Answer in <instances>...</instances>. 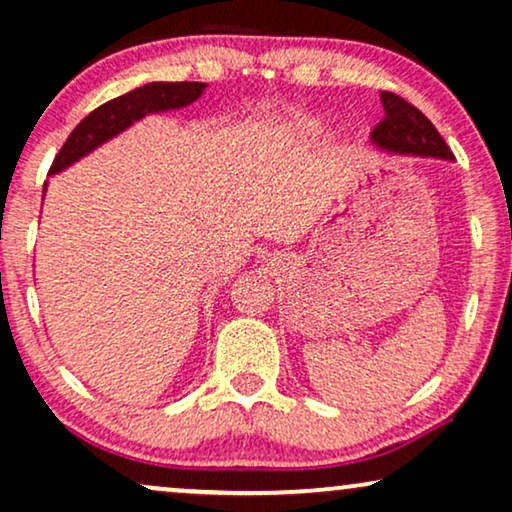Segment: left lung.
<instances>
[{"mask_svg": "<svg viewBox=\"0 0 512 512\" xmlns=\"http://www.w3.org/2000/svg\"><path fill=\"white\" fill-rule=\"evenodd\" d=\"M380 99H383L385 118L373 127V143L392 150V153L455 160L448 143L443 141L438 129L431 125V120L420 109H415L413 104L394 95V92H380Z\"/></svg>", "mask_w": 512, "mask_h": 512, "instance_id": "1", "label": "left lung"}]
</instances>
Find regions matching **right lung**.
Wrapping results in <instances>:
<instances>
[{"label":"right lung","instance_id":"obj_1","mask_svg":"<svg viewBox=\"0 0 512 512\" xmlns=\"http://www.w3.org/2000/svg\"><path fill=\"white\" fill-rule=\"evenodd\" d=\"M206 83H148L143 88H136L127 95L115 97L111 102L99 106L90 115L78 122L74 132L67 136L60 153L55 155L53 164H50L48 174H57V171L67 169L69 164L81 160L90 150L102 146L104 141L113 139L122 129H127L134 120H141L148 113H160L169 109H181L192 102H197L204 92Z\"/></svg>","mask_w":512,"mask_h":512}]
</instances>
